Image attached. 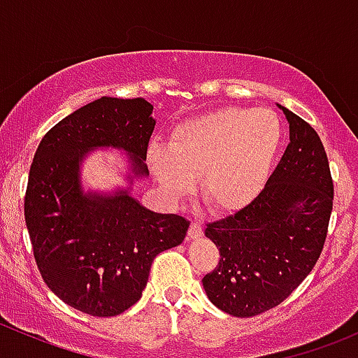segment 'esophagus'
<instances>
[{"label":"esophagus","instance_id":"34e87169","mask_svg":"<svg viewBox=\"0 0 358 358\" xmlns=\"http://www.w3.org/2000/svg\"><path fill=\"white\" fill-rule=\"evenodd\" d=\"M202 232H204V229H202V225L199 222H192L190 223V229H189V237L190 239H199L202 236Z\"/></svg>","mask_w":358,"mask_h":358}]
</instances>
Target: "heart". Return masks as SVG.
Here are the masks:
<instances>
[{
	"label": "heart",
	"instance_id": "obj_1",
	"mask_svg": "<svg viewBox=\"0 0 358 358\" xmlns=\"http://www.w3.org/2000/svg\"><path fill=\"white\" fill-rule=\"evenodd\" d=\"M282 143L279 115L268 109L225 107L171 129L168 149L154 145L149 162L171 197L187 196L201 178V196L218 213L241 211L258 197Z\"/></svg>",
	"mask_w": 358,
	"mask_h": 358
}]
</instances>
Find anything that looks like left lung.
Segmentation results:
<instances>
[{
    "instance_id": "8db88e82",
    "label": "left lung",
    "mask_w": 358,
    "mask_h": 358,
    "mask_svg": "<svg viewBox=\"0 0 358 358\" xmlns=\"http://www.w3.org/2000/svg\"><path fill=\"white\" fill-rule=\"evenodd\" d=\"M289 145L251 204L208 223L220 262L202 279L213 305L255 317L280 305L312 272L329 229L334 187L315 129L282 107Z\"/></svg>"
}]
</instances>
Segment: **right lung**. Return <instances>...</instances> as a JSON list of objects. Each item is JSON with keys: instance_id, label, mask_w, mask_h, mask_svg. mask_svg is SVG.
<instances>
[{"instance_id": "1", "label": "right lung", "mask_w": 358, "mask_h": 358, "mask_svg": "<svg viewBox=\"0 0 358 358\" xmlns=\"http://www.w3.org/2000/svg\"><path fill=\"white\" fill-rule=\"evenodd\" d=\"M154 126L147 100L102 96L57 122L34 154L24 216L36 265L50 289L88 315L114 317L135 305L154 258L178 246L190 225L149 211L128 192L85 196L79 187V162L95 147L126 150L133 171L147 175Z\"/></svg>"}]
</instances>
